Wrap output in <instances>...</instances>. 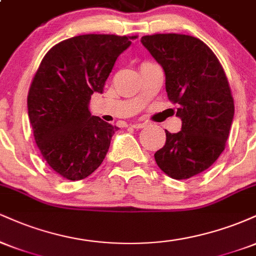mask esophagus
Masks as SVG:
<instances>
[{
  "label": "esophagus",
  "mask_w": 256,
  "mask_h": 256,
  "mask_svg": "<svg viewBox=\"0 0 256 256\" xmlns=\"http://www.w3.org/2000/svg\"><path fill=\"white\" fill-rule=\"evenodd\" d=\"M148 126V124L146 122H136L132 124V128H146Z\"/></svg>",
  "instance_id": "obj_1"
}]
</instances>
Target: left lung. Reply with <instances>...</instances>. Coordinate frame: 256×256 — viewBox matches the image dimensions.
I'll list each match as a JSON object with an SVG mask.
<instances>
[{
	"label": "left lung",
	"instance_id": "left-lung-1",
	"mask_svg": "<svg viewBox=\"0 0 256 256\" xmlns=\"http://www.w3.org/2000/svg\"><path fill=\"white\" fill-rule=\"evenodd\" d=\"M140 42L161 64L168 100L182 120L177 134L166 131L165 146L154 154L162 172L188 179L210 168L225 149L234 114L224 70L198 38L178 34L143 36Z\"/></svg>",
	"mask_w": 256,
	"mask_h": 256
}]
</instances>
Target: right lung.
Returning <instances> with one entry per match:
<instances>
[{"instance_id": "add662e5", "label": "right lung", "mask_w": 256, "mask_h": 256, "mask_svg": "<svg viewBox=\"0 0 256 256\" xmlns=\"http://www.w3.org/2000/svg\"><path fill=\"white\" fill-rule=\"evenodd\" d=\"M137 36L82 34L58 43L38 67L28 114L43 158L61 177L80 180L98 168L116 126L91 116L116 58Z\"/></svg>"}]
</instances>
